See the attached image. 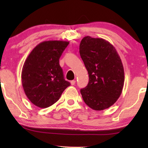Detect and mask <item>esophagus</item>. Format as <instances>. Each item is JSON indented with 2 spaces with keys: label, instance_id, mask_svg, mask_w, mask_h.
<instances>
[{
  "label": "esophagus",
  "instance_id": "obj_1",
  "mask_svg": "<svg viewBox=\"0 0 148 148\" xmlns=\"http://www.w3.org/2000/svg\"><path fill=\"white\" fill-rule=\"evenodd\" d=\"M70 83H71V85H72V86H74V85H75V84H76V81L75 80H72V81H70Z\"/></svg>",
  "mask_w": 148,
  "mask_h": 148
}]
</instances>
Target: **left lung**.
<instances>
[{
  "label": "left lung",
  "instance_id": "8db88e82",
  "mask_svg": "<svg viewBox=\"0 0 148 148\" xmlns=\"http://www.w3.org/2000/svg\"><path fill=\"white\" fill-rule=\"evenodd\" d=\"M79 53L89 75V82L81 90L84 102L92 109L109 108L120 97L125 82L121 59L115 47L101 38L84 37Z\"/></svg>",
  "mask_w": 148,
  "mask_h": 148
}]
</instances>
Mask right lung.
I'll list each match as a JSON object with an SVG mask.
<instances>
[{"instance_id": "obj_1", "label": "right lung", "mask_w": 148, "mask_h": 148, "mask_svg": "<svg viewBox=\"0 0 148 148\" xmlns=\"http://www.w3.org/2000/svg\"><path fill=\"white\" fill-rule=\"evenodd\" d=\"M68 45L69 42L60 40L42 42L27 57L22 68V86L25 95L36 106H51L70 86L64 80L59 64V59Z\"/></svg>"}]
</instances>
